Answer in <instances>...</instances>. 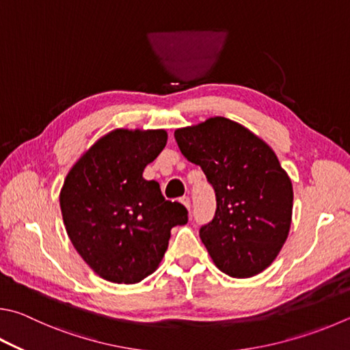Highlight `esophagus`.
Listing matches in <instances>:
<instances>
[{"label": "esophagus", "mask_w": 350, "mask_h": 350, "mask_svg": "<svg viewBox=\"0 0 350 350\" xmlns=\"http://www.w3.org/2000/svg\"><path fill=\"white\" fill-rule=\"evenodd\" d=\"M180 202L183 203V205L187 206L188 211H191V200H189V197H188V196H183V197H180Z\"/></svg>", "instance_id": "esophagus-1"}]
</instances>
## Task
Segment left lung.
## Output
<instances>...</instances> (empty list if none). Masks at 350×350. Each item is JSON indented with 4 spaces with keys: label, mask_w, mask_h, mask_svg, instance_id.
Masks as SVG:
<instances>
[{
    "label": "left lung",
    "mask_w": 350,
    "mask_h": 350,
    "mask_svg": "<svg viewBox=\"0 0 350 350\" xmlns=\"http://www.w3.org/2000/svg\"><path fill=\"white\" fill-rule=\"evenodd\" d=\"M174 137L214 188L217 208L199 234L215 266L236 278L268 268L288 239L294 200L274 151L243 125L220 116L176 130Z\"/></svg>",
    "instance_id": "left-lung-1"
}]
</instances>
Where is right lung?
Segmentation results:
<instances>
[{"mask_svg":"<svg viewBox=\"0 0 350 350\" xmlns=\"http://www.w3.org/2000/svg\"><path fill=\"white\" fill-rule=\"evenodd\" d=\"M163 130H114L68 171L59 205L70 240L105 280L137 283L161 263L170 231L188 221L187 208L167 200L145 167L167 145Z\"/></svg>","mask_w":350,"mask_h":350,"instance_id":"add662e5","label":"right lung"}]
</instances>
